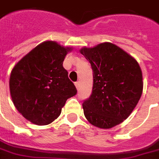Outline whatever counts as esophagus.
Here are the masks:
<instances>
[{
    "label": "esophagus",
    "mask_w": 159,
    "mask_h": 159,
    "mask_svg": "<svg viewBox=\"0 0 159 159\" xmlns=\"http://www.w3.org/2000/svg\"><path fill=\"white\" fill-rule=\"evenodd\" d=\"M74 85H75V86L77 87V90H78V89H79V86H80V82H76L75 83H74Z\"/></svg>",
    "instance_id": "34e87169"
}]
</instances>
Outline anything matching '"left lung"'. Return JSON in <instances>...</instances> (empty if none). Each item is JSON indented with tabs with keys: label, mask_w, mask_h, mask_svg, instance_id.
Instances as JSON below:
<instances>
[{
	"label": "left lung",
	"mask_w": 159,
	"mask_h": 159,
	"mask_svg": "<svg viewBox=\"0 0 159 159\" xmlns=\"http://www.w3.org/2000/svg\"><path fill=\"white\" fill-rule=\"evenodd\" d=\"M90 63L92 94L82 103L87 120L100 129L122 123L137 106L143 90L142 72L133 57L111 43L82 48Z\"/></svg>",
	"instance_id": "8db88e82"
}]
</instances>
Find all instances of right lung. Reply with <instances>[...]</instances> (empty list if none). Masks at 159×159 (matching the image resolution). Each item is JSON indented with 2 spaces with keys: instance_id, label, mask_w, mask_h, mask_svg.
<instances>
[{
  "instance_id": "obj_1",
  "label": "right lung",
  "mask_w": 159,
  "mask_h": 159,
  "mask_svg": "<svg viewBox=\"0 0 159 159\" xmlns=\"http://www.w3.org/2000/svg\"><path fill=\"white\" fill-rule=\"evenodd\" d=\"M71 48L46 41L32 49L12 69L9 90L14 106L27 120L47 125L61 113L66 100L77 94L63 67Z\"/></svg>"
}]
</instances>
